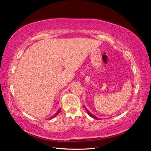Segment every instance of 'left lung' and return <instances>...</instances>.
Returning <instances> with one entry per match:
<instances>
[{
	"label": "left lung",
	"instance_id": "obj_1",
	"mask_svg": "<svg viewBox=\"0 0 151 151\" xmlns=\"http://www.w3.org/2000/svg\"><path fill=\"white\" fill-rule=\"evenodd\" d=\"M85 108H86V111H87V112H88V113L89 114V115L90 116H91L92 118H94V119H96V120H98L99 119V118H97L96 116H95L94 115H93V114H91V113H89V111L88 110V109H87L86 107H85Z\"/></svg>",
	"mask_w": 151,
	"mask_h": 151
}]
</instances>
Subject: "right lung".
Instances as JSON below:
<instances>
[{
    "mask_svg": "<svg viewBox=\"0 0 151 151\" xmlns=\"http://www.w3.org/2000/svg\"><path fill=\"white\" fill-rule=\"evenodd\" d=\"M60 109H59V110H58V111H57V112L56 113H55V114H54V115H53V116H52L51 118H50V119H52V118H53L55 116H56L57 115H58V113L60 112Z\"/></svg>",
    "mask_w": 151,
    "mask_h": 151,
    "instance_id": "1",
    "label": "right lung"
}]
</instances>
